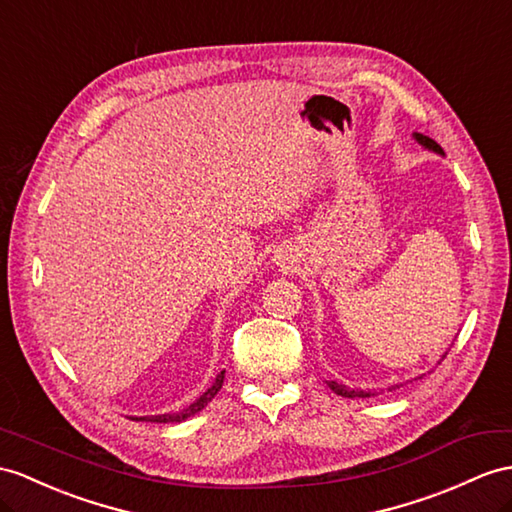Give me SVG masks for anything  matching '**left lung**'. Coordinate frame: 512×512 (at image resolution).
I'll return each instance as SVG.
<instances>
[{
	"instance_id": "obj_1",
	"label": "left lung",
	"mask_w": 512,
	"mask_h": 512,
	"mask_svg": "<svg viewBox=\"0 0 512 512\" xmlns=\"http://www.w3.org/2000/svg\"><path fill=\"white\" fill-rule=\"evenodd\" d=\"M415 139L423 145V147H428V149H432V152H436V154H443V149H441V145L436 143V141H432L430 136H423V134H415ZM328 386L330 389L336 393V395H343V397H373V393L371 391H354V389H347V386H343V384H339V382H328ZM395 389V386H393ZM397 389H400V386H397Z\"/></svg>"
}]
</instances>
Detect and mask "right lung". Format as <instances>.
I'll return each instance as SVG.
<instances>
[{"label": "right lung", "instance_id": "add662e5", "mask_svg": "<svg viewBox=\"0 0 512 512\" xmlns=\"http://www.w3.org/2000/svg\"><path fill=\"white\" fill-rule=\"evenodd\" d=\"M223 373H226V371H221L219 376H217V380L213 382V386H210V389L202 397H199V400H195L191 406H186L184 410H180V413H171V415L167 413V415H154V417H132V419H136V421H139V419L141 421H152V423H180L184 419L197 415L199 410H202L219 393L221 384H223Z\"/></svg>", "mask_w": 512, "mask_h": 512}]
</instances>
